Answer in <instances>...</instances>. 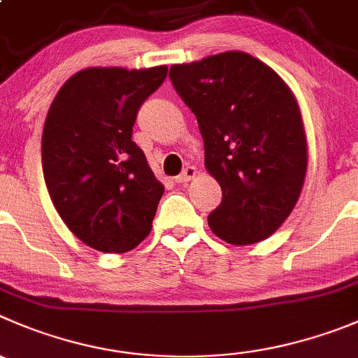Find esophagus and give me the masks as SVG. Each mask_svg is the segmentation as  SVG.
I'll return each mask as SVG.
<instances>
[{
  "instance_id": "esophagus-1",
  "label": "esophagus",
  "mask_w": 358,
  "mask_h": 358,
  "mask_svg": "<svg viewBox=\"0 0 358 358\" xmlns=\"http://www.w3.org/2000/svg\"><path fill=\"white\" fill-rule=\"evenodd\" d=\"M195 176H196V169H195V166H186V169L182 170V172L176 177V182H177V185H185V182L192 181V179Z\"/></svg>"
}]
</instances>
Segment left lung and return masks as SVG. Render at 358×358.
Listing matches in <instances>:
<instances>
[{
	"mask_svg": "<svg viewBox=\"0 0 358 358\" xmlns=\"http://www.w3.org/2000/svg\"><path fill=\"white\" fill-rule=\"evenodd\" d=\"M199 121L206 169L223 199L209 214L220 239L244 246L267 239L301 195L308 151L294 94L272 68L239 50L169 73Z\"/></svg>",
	"mask_w": 358,
	"mask_h": 358,
	"instance_id": "8db88e82",
	"label": "left lung"
}]
</instances>
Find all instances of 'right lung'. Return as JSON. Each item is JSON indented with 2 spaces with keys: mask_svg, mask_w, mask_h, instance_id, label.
Returning <instances> with one entry per match:
<instances>
[{
  "mask_svg": "<svg viewBox=\"0 0 358 358\" xmlns=\"http://www.w3.org/2000/svg\"><path fill=\"white\" fill-rule=\"evenodd\" d=\"M166 71L86 68L63 84L47 114L42 165L50 199L71 232L103 253L134 250L151 232L165 188L131 134Z\"/></svg>",
  "mask_w": 358,
  "mask_h": 358,
  "instance_id": "1",
  "label": "right lung"
}]
</instances>
